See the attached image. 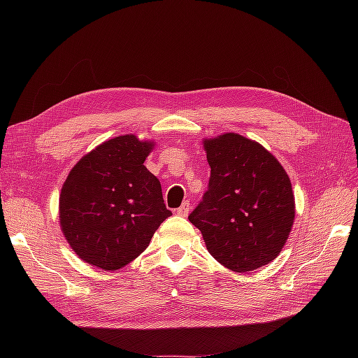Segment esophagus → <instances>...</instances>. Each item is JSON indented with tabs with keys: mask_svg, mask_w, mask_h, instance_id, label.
I'll return each instance as SVG.
<instances>
[{
	"mask_svg": "<svg viewBox=\"0 0 358 358\" xmlns=\"http://www.w3.org/2000/svg\"><path fill=\"white\" fill-rule=\"evenodd\" d=\"M189 209H191L189 201H183V204L178 209V215H179V216H187L188 212H189Z\"/></svg>",
	"mask_w": 358,
	"mask_h": 358,
	"instance_id": "esophagus-1",
	"label": "esophagus"
}]
</instances>
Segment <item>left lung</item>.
Segmentation results:
<instances>
[{"label": "left lung", "instance_id": "left-lung-1", "mask_svg": "<svg viewBox=\"0 0 358 358\" xmlns=\"http://www.w3.org/2000/svg\"><path fill=\"white\" fill-rule=\"evenodd\" d=\"M209 189L188 220L209 254L237 273L252 272L280 254L296 218L294 192L280 162L237 133L203 138Z\"/></svg>", "mask_w": 358, "mask_h": 358}]
</instances>
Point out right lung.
I'll return each mask as SVG.
<instances>
[{"label": "right lung", "instance_id": "obj_1", "mask_svg": "<svg viewBox=\"0 0 358 358\" xmlns=\"http://www.w3.org/2000/svg\"><path fill=\"white\" fill-rule=\"evenodd\" d=\"M154 140H106L70 170L59 194V225L82 262L104 272L124 268L171 215L161 183L143 162Z\"/></svg>", "mask_w": 358, "mask_h": 358}]
</instances>
